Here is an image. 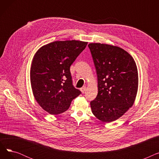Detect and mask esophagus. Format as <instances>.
<instances>
[{
    "mask_svg": "<svg viewBox=\"0 0 159 159\" xmlns=\"http://www.w3.org/2000/svg\"><path fill=\"white\" fill-rule=\"evenodd\" d=\"M86 89V86H83L82 88H80V91H81V92H82V93H84L85 92Z\"/></svg>",
    "mask_w": 159,
    "mask_h": 159,
    "instance_id": "obj_1",
    "label": "esophagus"
}]
</instances>
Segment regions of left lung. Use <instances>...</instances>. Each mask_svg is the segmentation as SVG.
Returning a JSON list of instances; mask_svg holds the SVG:
<instances>
[{
	"label": "left lung",
	"mask_w": 159,
	"mask_h": 159,
	"mask_svg": "<svg viewBox=\"0 0 159 159\" xmlns=\"http://www.w3.org/2000/svg\"><path fill=\"white\" fill-rule=\"evenodd\" d=\"M98 80V94L91 101V111L105 122L120 118L133 103L138 89V71L133 57L123 49L91 43Z\"/></svg>",
	"instance_id": "8db88e82"
}]
</instances>
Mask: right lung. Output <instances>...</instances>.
Listing matches in <instances>:
<instances>
[{"label": "right lung", "mask_w": 159, "mask_h": 159, "mask_svg": "<svg viewBox=\"0 0 159 159\" xmlns=\"http://www.w3.org/2000/svg\"><path fill=\"white\" fill-rule=\"evenodd\" d=\"M87 44L79 40L55 41L40 48L35 55L30 71L33 93L49 113L64 112L81 94L73 85L70 66Z\"/></svg>", "instance_id": "add662e5"}]
</instances>
